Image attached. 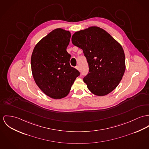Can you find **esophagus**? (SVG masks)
<instances>
[{"label": "esophagus", "instance_id": "obj_1", "mask_svg": "<svg viewBox=\"0 0 149 149\" xmlns=\"http://www.w3.org/2000/svg\"><path fill=\"white\" fill-rule=\"evenodd\" d=\"M76 69H77L78 70H80V68H79V66H77L76 67Z\"/></svg>", "mask_w": 149, "mask_h": 149}]
</instances>
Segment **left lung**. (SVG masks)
I'll return each mask as SVG.
<instances>
[{
    "mask_svg": "<svg viewBox=\"0 0 149 149\" xmlns=\"http://www.w3.org/2000/svg\"><path fill=\"white\" fill-rule=\"evenodd\" d=\"M72 43L83 50L89 66L83 81L95 95L105 96L114 90L125 70V57L121 45L107 32L91 26L76 32Z\"/></svg>",
    "mask_w": 149,
    "mask_h": 149,
    "instance_id": "obj_1",
    "label": "left lung"
}]
</instances>
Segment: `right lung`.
<instances>
[{"label": "right lung", "instance_id": "1", "mask_svg": "<svg viewBox=\"0 0 149 149\" xmlns=\"http://www.w3.org/2000/svg\"><path fill=\"white\" fill-rule=\"evenodd\" d=\"M71 33L57 28L42 38L34 47L31 69L34 81L47 96L54 99L66 97L80 72L70 65L66 51Z\"/></svg>", "mask_w": 149, "mask_h": 149}]
</instances>
